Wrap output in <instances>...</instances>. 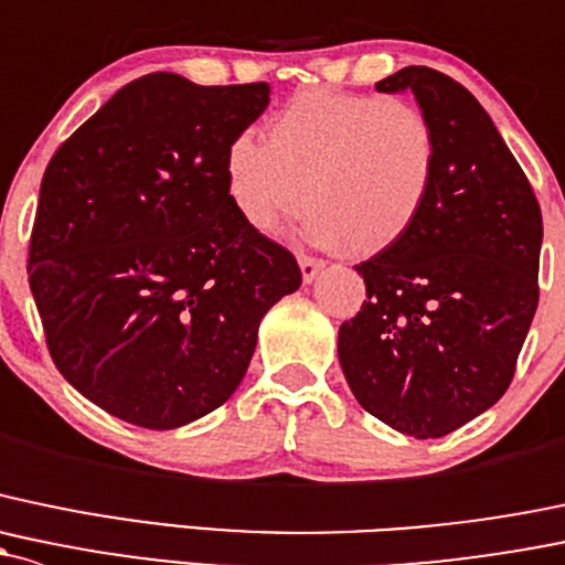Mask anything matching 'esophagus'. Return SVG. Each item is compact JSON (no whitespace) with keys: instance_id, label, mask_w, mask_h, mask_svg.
<instances>
[{"instance_id":"obj_1","label":"esophagus","mask_w":565,"mask_h":565,"mask_svg":"<svg viewBox=\"0 0 565 565\" xmlns=\"http://www.w3.org/2000/svg\"><path fill=\"white\" fill-rule=\"evenodd\" d=\"M298 265H300V276H302V284H311L313 278L319 276V270H322V267H324L322 259L306 257V254H302V257L298 259Z\"/></svg>"}]
</instances>
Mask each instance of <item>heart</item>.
Listing matches in <instances>:
<instances>
[{
    "label": "heart",
    "instance_id": "heart-1",
    "mask_svg": "<svg viewBox=\"0 0 565 565\" xmlns=\"http://www.w3.org/2000/svg\"><path fill=\"white\" fill-rule=\"evenodd\" d=\"M436 164V135L412 103L311 88L278 110L265 146L252 135L230 142L224 183L257 233L308 203V241L376 257L417 227Z\"/></svg>",
    "mask_w": 565,
    "mask_h": 565
}]
</instances>
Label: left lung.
<instances>
[{"mask_svg": "<svg viewBox=\"0 0 565 565\" xmlns=\"http://www.w3.org/2000/svg\"><path fill=\"white\" fill-rule=\"evenodd\" d=\"M376 92H412L436 135V181L417 227L354 265L367 300L338 330V360L367 414L441 438L512 384L539 306L542 207L468 88L403 67Z\"/></svg>", "mask_w": 565, "mask_h": 565, "instance_id": "1", "label": "left lung"}]
</instances>
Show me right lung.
Instances as JSON below:
<instances>
[{
	"label": "right lung",
	"instance_id": "right-lung-1",
	"mask_svg": "<svg viewBox=\"0 0 565 565\" xmlns=\"http://www.w3.org/2000/svg\"><path fill=\"white\" fill-rule=\"evenodd\" d=\"M267 103V83L142 75L47 162L29 243L47 352L124 423L173 430L222 406L263 317L300 287L224 183L227 146Z\"/></svg>",
	"mask_w": 565,
	"mask_h": 565
}]
</instances>
